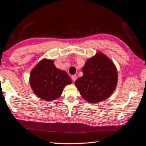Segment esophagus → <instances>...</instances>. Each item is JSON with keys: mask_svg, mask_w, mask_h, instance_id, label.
I'll return each instance as SVG.
<instances>
[{"mask_svg": "<svg viewBox=\"0 0 146 146\" xmlns=\"http://www.w3.org/2000/svg\"><path fill=\"white\" fill-rule=\"evenodd\" d=\"M72 80L73 81H75L77 80V76L76 75H73L72 76Z\"/></svg>", "mask_w": 146, "mask_h": 146, "instance_id": "esophagus-1", "label": "esophagus"}]
</instances>
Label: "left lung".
<instances>
[{
  "mask_svg": "<svg viewBox=\"0 0 146 146\" xmlns=\"http://www.w3.org/2000/svg\"><path fill=\"white\" fill-rule=\"evenodd\" d=\"M83 76L75 81L81 97L90 103L109 98L117 84V70L114 62L98 51L87 59L82 68Z\"/></svg>",
  "mask_w": 146,
  "mask_h": 146,
  "instance_id": "obj_1",
  "label": "left lung"
}]
</instances>
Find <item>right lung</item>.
Returning a JSON list of instances; mask_svg holds the SVG:
<instances>
[{"instance_id":"right-lung-1","label":"right lung","mask_w":146,"mask_h":146,"mask_svg":"<svg viewBox=\"0 0 146 146\" xmlns=\"http://www.w3.org/2000/svg\"><path fill=\"white\" fill-rule=\"evenodd\" d=\"M51 59H43L31 72L29 83L34 93L43 100L51 102L59 98L65 86L72 84L66 72L56 68Z\"/></svg>"}]
</instances>
